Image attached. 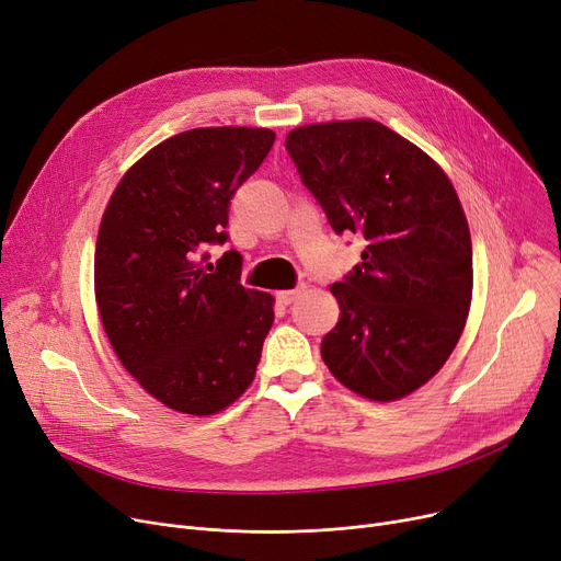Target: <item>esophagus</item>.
Segmentation results:
<instances>
[{"label":"esophagus","instance_id":"obj_1","mask_svg":"<svg viewBox=\"0 0 561 561\" xmlns=\"http://www.w3.org/2000/svg\"><path fill=\"white\" fill-rule=\"evenodd\" d=\"M302 293V288H293V290H277V302L288 307L293 300H296Z\"/></svg>","mask_w":561,"mask_h":561}]
</instances>
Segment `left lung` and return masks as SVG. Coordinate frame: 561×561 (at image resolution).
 Returning a JSON list of instances; mask_svg holds the SVG:
<instances>
[{
    "label": "left lung",
    "instance_id": "obj_1",
    "mask_svg": "<svg viewBox=\"0 0 561 561\" xmlns=\"http://www.w3.org/2000/svg\"><path fill=\"white\" fill-rule=\"evenodd\" d=\"M286 150L334 231L368 243L355 273L332 284L341 318L322 362L366 400L414 393L453 355L473 298V245L453 182L370 117L296 127Z\"/></svg>",
    "mask_w": 561,
    "mask_h": 561
}]
</instances>
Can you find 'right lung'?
Listing matches in <instances>:
<instances>
[{
    "label": "right lung",
    "instance_id": "obj_1",
    "mask_svg": "<svg viewBox=\"0 0 561 561\" xmlns=\"http://www.w3.org/2000/svg\"><path fill=\"white\" fill-rule=\"evenodd\" d=\"M275 142L263 127H197L154 145L117 182L98 231L95 302L121 364L168 409L214 416L254 381L275 320L271 293L239 284L229 199Z\"/></svg>",
    "mask_w": 561,
    "mask_h": 561
}]
</instances>
